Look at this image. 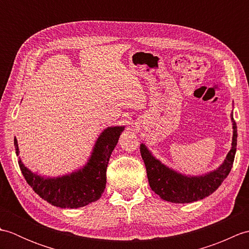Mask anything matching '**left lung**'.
Masks as SVG:
<instances>
[{
  "label": "left lung",
  "mask_w": 249,
  "mask_h": 249,
  "mask_svg": "<svg viewBox=\"0 0 249 249\" xmlns=\"http://www.w3.org/2000/svg\"><path fill=\"white\" fill-rule=\"evenodd\" d=\"M231 121L233 125L231 150L227 154L224 162L216 170L202 176H185L173 170L161 163L160 160L153 156L144 143H141L140 153L144 161L147 179L153 192L161 199L173 203L195 202L213 194L228 177L234 161L237 128L233 119V112L231 114Z\"/></svg>",
  "instance_id": "1"
}]
</instances>
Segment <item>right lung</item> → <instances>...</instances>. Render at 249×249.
I'll list each match as a JSON object with an SVG mask.
<instances>
[{
	"label": "right lung",
	"instance_id": "add662e5",
	"mask_svg": "<svg viewBox=\"0 0 249 249\" xmlns=\"http://www.w3.org/2000/svg\"><path fill=\"white\" fill-rule=\"evenodd\" d=\"M124 126H111L99 135L92 154L82 168L65 176L45 178L32 172L19 157V167L24 178L41 199L62 209L82 208L97 201L106 188L111 153L118 143ZM16 154L19 156L17 139L14 140Z\"/></svg>",
	"mask_w": 249,
	"mask_h": 249
}]
</instances>
